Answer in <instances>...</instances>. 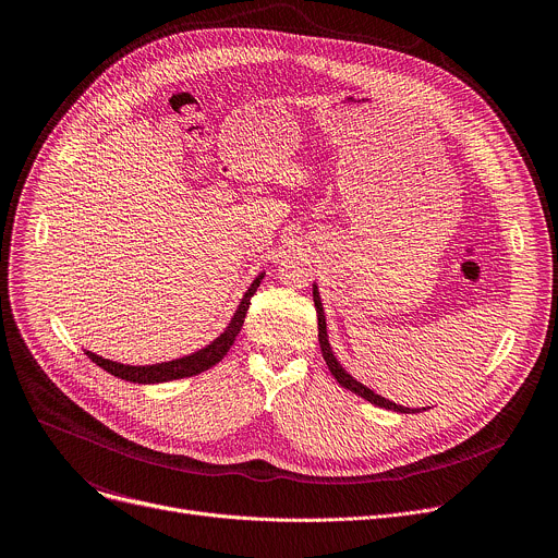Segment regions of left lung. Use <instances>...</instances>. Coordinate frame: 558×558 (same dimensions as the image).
<instances>
[{"mask_svg": "<svg viewBox=\"0 0 558 558\" xmlns=\"http://www.w3.org/2000/svg\"><path fill=\"white\" fill-rule=\"evenodd\" d=\"M313 302H315V311H317V340H320V349H323L325 362H327V366H329L331 375L338 379V384H340V386H344L347 390H351V392H355V395L364 397L366 402H371V404H375V407H379V409L395 411V413H420L417 409H415V411H411V409H407V407H400V404H395V402L386 400V397H381V395L373 392L371 388H366L362 381L353 379V375H349V373L344 371V366L338 362V357L333 355V349H331V344H329L327 317H325V308H323L320 291H317V284H315V282H313ZM422 411H424V409H422Z\"/></svg>", "mask_w": 558, "mask_h": 558, "instance_id": "obj_1", "label": "left lung"}]
</instances>
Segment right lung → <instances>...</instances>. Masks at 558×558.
Listing matches in <instances>:
<instances>
[{
	"label": "right lung",
	"mask_w": 558,
	"mask_h": 558,
	"mask_svg": "<svg viewBox=\"0 0 558 558\" xmlns=\"http://www.w3.org/2000/svg\"><path fill=\"white\" fill-rule=\"evenodd\" d=\"M265 278V271L256 276V280L250 284V289L245 291L241 304H238L233 317L229 320L227 329L214 340L209 342L207 347L190 353V355H183L179 360H170V362H161V364H145V366H132V364H121V362H112V360H106L93 351H86V355L97 364L101 366L104 371H108L110 375L114 377H121L125 381H132V384H161V381H172V379H181V377H192V375H198L207 368H211L214 364H218L229 347L233 344L235 336L241 333L243 329V323H245V315H247V308L252 304V295L258 291L260 287V280Z\"/></svg>",
	"instance_id": "right-lung-1"
}]
</instances>
